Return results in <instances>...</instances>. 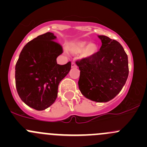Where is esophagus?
Instances as JSON below:
<instances>
[{
  "mask_svg": "<svg viewBox=\"0 0 147 147\" xmlns=\"http://www.w3.org/2000/svg\"><path fill=\"white\" fill-rule=\"evenodd\" d=\"M71 67H72V68L77 67V65L75 64V63H74V62H72V63H71Z\"/></svg>",
  "mask_w": 147,
  "mask_h": 147,
  "instance_id": "esophagus-1",
  "label": "esophagus"
}]
</instances>
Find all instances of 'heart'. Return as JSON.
Wrapping results in <instances>:
<instances>
[{
  "label": "heart",
  "mask_w": 147,
  "mask_h": 147,
  "mask_svg": "<svg viewBox=\"0 0 147 147\" xmlns=\"http://www.w3.org/2000/svg\"><path fill=\"white\" fill-rule=\"evenodd\" d=\"M68 49L71 53L75 54L82 52L83 55L85 57L94 55L98 50V47L95 43H88V42L85 40H79L72 42L68 45Z\"/></svg>",
  "instance_id": "heart-1"
}]
</instances>
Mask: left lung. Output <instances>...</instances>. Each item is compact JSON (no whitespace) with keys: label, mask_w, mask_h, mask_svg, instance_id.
Listing matches in <instances>:
<instances>
[{"label":"left lung","mask_w":147,"mask_h":147,"mask_svg":"<svg viewBox=\"0 0 147 147\" xmlns=\"http://www.w3.org/2000/svg\"><path fill=\"white\" fill-rule=\"evenodd\" d=\"M98 38L102 41L100 51L76 62L80 70L78 85L86 98L107 102L115 98L125 84L128 57L119 42L105 35Z\"/></svg>","instance_id":"8db88e82"}]
</instances>
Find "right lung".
<instances>
[{
	"mask_svg": "<svg viewBox=\"0 0 147 147\" xmlns=\"http://www.w3.org/2000/svg\"><path fill=\"white\" fill-rule=\"evenodd\" d=\"M53 32H46L23 47L16 65V86L21 100L41 111L51 106L57 97L60 81L71 69V63L60 65L57 57L63 53Z\"/></svg>",
	"mask_w": 147,
	"mask_h": 147,
	"instance_id": "obj_1",
	"label": "right lung"
}]
</instances>
